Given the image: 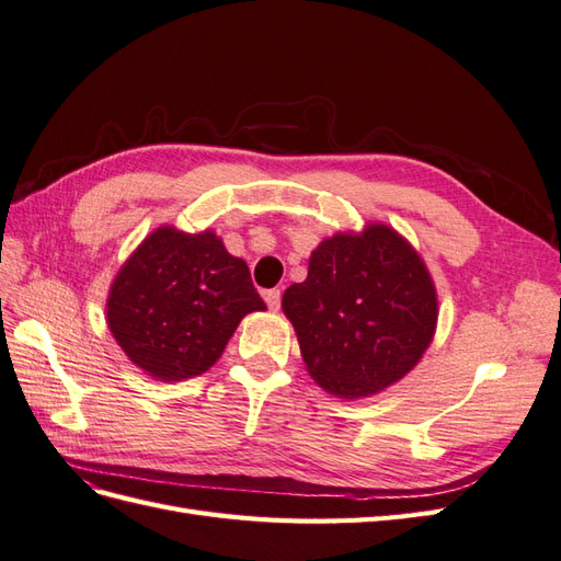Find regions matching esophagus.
Masks as SVG:
<instances>
[{
    "label": "esophagus",
    "instance_id": "34e87169",
    "mask_svg": "<svg viewBox=\"0 0 561 561\" xmlns=\"http://www.w3.org/2000/svg\"><path fill=\"white\" fill-rule=\"evenodd\" d=\"M264 301L271 311H278L280 309V290H266Z\"/></svg>",
    "mask_w": 561,
    "mask_h": 561
}]
</instances>
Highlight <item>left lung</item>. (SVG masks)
I'll return each instance as SVG.
<instances>
[{
    "label": "left lung",
    "instance_id": "8db88e82",
    "mask_svg": "<svg viewBox=\"0 0 561 561\" xmlns=\"http://www.w3.org/2000/svg\"><path fill=\"white\" fill-rule=\"evenodd\" d=\"M304 365L330 396L358 400L419 365L437 328V290L416 248L383 222L336 231L283 295Z\"/></svg>",
    "mask_w": 561,
    "mask_h": 561
}]
</instances>
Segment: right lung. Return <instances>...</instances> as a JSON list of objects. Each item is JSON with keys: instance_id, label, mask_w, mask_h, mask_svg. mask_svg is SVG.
Segmentation results:
<instances>
[{"instance_id": "1", "label": "right lung", "mask_w": 561, "mask_h": 561, "mask_svg": "<svg viewBox=\"0 0 561 561\" xmlns=\"http://www.w3.org/2000/svg\"><path fill=\"white\" fill-rule=\"evenodd\" d=\"M264 309L248 264L213 229L163 225L116 271L107 328L135 367L171 383L208 371L239 322Z\"/></svg>"}]
</instances>
